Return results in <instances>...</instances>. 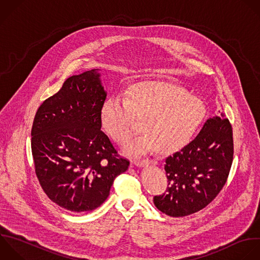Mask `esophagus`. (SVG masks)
Masks as SVG:
<instances>
[{"label": "esophagus", "mask_w": 260, "mask_h": 260, "mask_svg": "<svg viewBox=\"0 0 260 260\" xmlns=\"http://www.w3.org/2000/svg\"><path fill=\"white\" fill-rule=\"evenodd\" d=\"M153 164H155V161L152 159H136L133 161V165L139 168L144 167L146 165H153Z\"/></svg>", "instance_id": "esophagus-1"}]
</instances>
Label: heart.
Returning a JSON list of instances; mask_svg holds the SVG:
<instances>
[{
  "instance_id": "b5f03b06",
  "label": "heart",
  "mask_w": 260,
  "mask_h": 260,
  "mask_svg": "<svg viewBox=\"0 0 260 260\" xmlns=\"http://www.w3.org/2000/svg\"><path fill=\"white\" fill-rule=\"evenodd\" d=\"M206 109L202 101L168 82H144L132 86L126 96L108 99L101 111L106 132L126 143L143 120L145 132L126 146L129 154L141 155L157 148L170 153L182 149L202 124Z\"/></svg>"
}]
</instances>
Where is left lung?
<instances>
[{
	"mask_svg": "<svg viewBox=\"0 0 260 260\" xmlns=\"http://www.w3.org/2000/svg\"><path fill=\"white\" fill-rule=\"evenodd\" d=\"M220 113L209 118L199 134L168 156L167 191L153 197L158 210L173 217L192 214L210 203L225 184L233 162V130Z\"/></svg>",
	"mask_w": 260,
	"mask_h": 260,
	"instance_id": "obj_1",
	"label": "left lung"
}]
</instances>
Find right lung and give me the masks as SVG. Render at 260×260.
I'll use <instances>...</instances> for the list:
<instances>
[{
	"label": "right lung",
	"mask_w": 260,
	"mask_h": 260,
	"mask_svg": "<svg viewBox=\"0 0 260 260\" xmlns=\"http://www.w3.org/2000/svg\"><path fill=\"white\" fill-rule=\"evenodd\" d=\"M107 98L99 69L69 77L39 108L31 129L36 173L48 197L72 212H89L110 195L129 160L101 130Z\"/></svg>",
	"instance_id": "1"
}]
</instances>
